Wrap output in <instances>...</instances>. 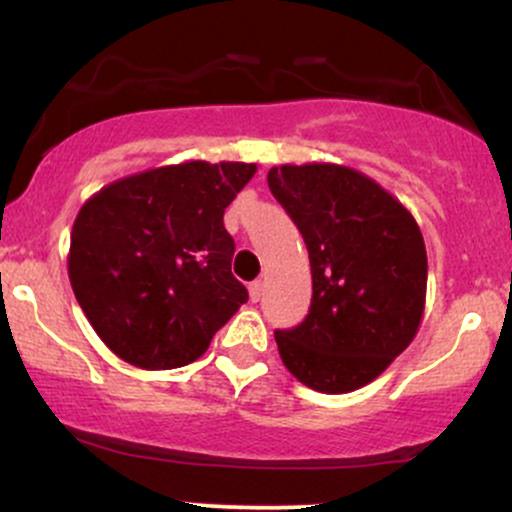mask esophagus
<instances>
[{"mask_svg":"<svg viewBox=\"0 0 512 512\" xmlns=\"http://www.w3.org/2000/svg\"><path fill=\"white\" fill-rule=\"evenodd\" d=\"M262 293H264V284H262V281H252V284H250V301H252V303L260 301Z\"/></svg>","mask_w":512,"mask_h":512,"instance_id":"1","label":"esophagus"}]
</instances>
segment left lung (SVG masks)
Segmentation results:
<instances>
[{"mask_svg": "<svg viewBox=\"0 0 512 512\" xmlns=\"http://www.w3.org/2000/svg\"><path fill=\"white\" fill-rule=\"evenodd\" d=\"M267 182L301 231L313 274L308 317L274 332L281 361L310 390L354 392L419 332L428 279L419 223L383 185L339 163H284Z\"/></svg>", "mask_w": 512, "mask_h": 512, "instance_id": "8db88e82", "label": "left lung"}]
</instances>
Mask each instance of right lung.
<instances>
[{
  "mask_svg": "<svg viewBox=\"0 0 512 512\" xmlns=\"http://www.w3.org/2000/svg\"><path fill=\"white\" fill-rule=\"evenodd\" d=\"M255 163L185 161L101 187L79 209L67 272L103 344L144 370L180 368L248 301L223 211Z\"/></svg>",
  "mask_w": 512,
  "mask_h": 512,
  "instance_id": "obj_1",
  "label": "right lung"
}]
</instances>
